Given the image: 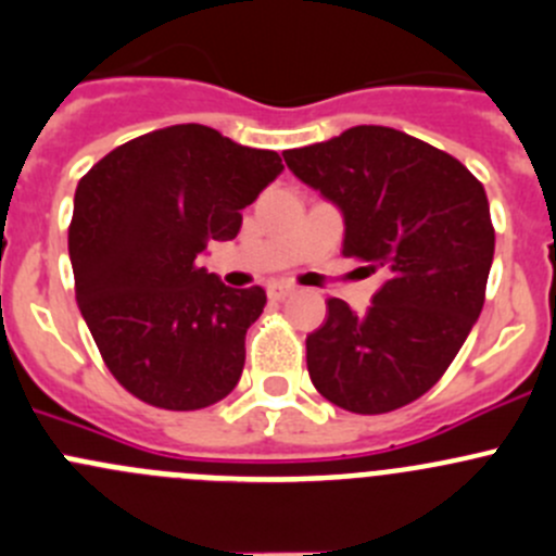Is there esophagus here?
Returning <instances> with one entry per match:
<instances>
[{
	"label": "esophagus",
	"instance_id": "1",
	"mask_svg": "<svg viewBox=\"0 0 556 556\" xmlns=\"http://www.w3.org/2000/svg\"><path fill=\"white\" fill-rule=\"evenodd\" d=\"M266 293H268V299H274V301H282V299H288L290 293H293V288H290L288 282H271L266 288Z\"/></svg>",
	"mask_w": 556,
	"mask_h": 556
}]
</instances>
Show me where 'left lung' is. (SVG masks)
Here are the masks:
<instances>
[{
	"label": "left lung",
	"instance_id": "1",
	"mask_svg": "<svg viewBox=\"0 0 556 556\" xmlns=\"http://www.w3.org/2000/svg\"><path fill=\"white\" fill-rule=\"evenodd\" d=\"M282 157L339 208L344 255L386 271L361 315L328 299L326 323L306 337L312 382L361 415L415 402L443 377L483 309L494 257L483 185L451 154L375 124Z\"/></svg>",
	"mask_w": 556,
	"mask_h": 556
}]
</instances>
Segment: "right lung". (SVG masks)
Here are the masks:
<instances>
[{
	"label": "right lung",
	"mask_w": 556,
	"mask_h": 556,
	"mask_svg": "<svg viewBox=\"0 0 556 556\" xmlns=\"http://www.w3.org/2000/svg\"><path fill=\"white\" fill-rule=\"evenodd\" d=\"M282 170L277 152L176 124L113 149L78 181L67 239L75 301L132 396L201 409L236 388L266 293L228 288L198 255L236 239L241 208Z\"/></svg>",
	"instance_id": "add662e5"
}]
</instances>
